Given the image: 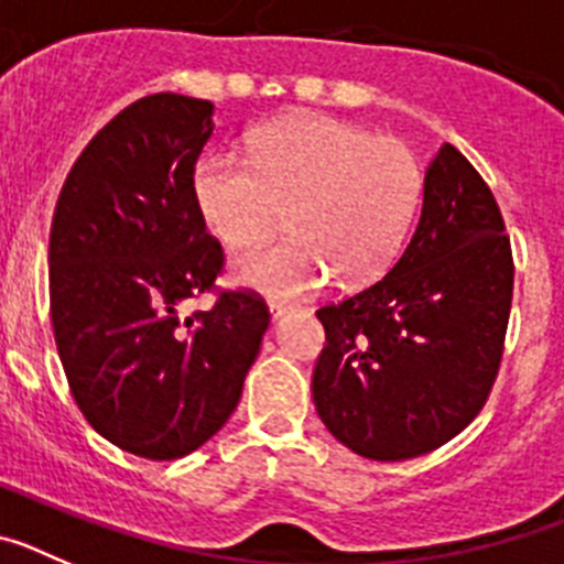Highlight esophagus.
<instances>
[{"instance_id": "1", "label": "esophagus", "mask_w": 564, "mask_h": 564, "mask_svg": "<svg viewBox=\"0 0 564 564\" xmlns=\"http://www.w3.org/2000/svg\"><path fill=\"white\" fill-rule=\"evenodd\" d=\"M268 311H271L273 318H282V316H288L293 307L288 305V302H268Z\"/></svg>"}]
</instances>
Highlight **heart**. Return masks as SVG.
<instances>
[{
  "instance_id": "1",
  "label": "heart",
  "mask_w": 564,
  "mask_h": 564,
  "mask_svg": "<svg viewBox=\"0 0 564 564\" xmlns=\"http://www.w3.org/2000/svg\"><path fill=\"white\" fill-rule=\"evenodd\" d=\"M194 203L214 237L257 246L282 226L291 237L239 257V285L279 299L305 296L336 273L370 285L401 253L423 197V169L398 138L327 115H291L251 134V163L234 154L200 158Z\"/></svg>"
}]
</instances>
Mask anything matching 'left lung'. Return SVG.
I'll return each instance as SVG.
<instances>
[{
  "label": "left lung",
  "instance_id": "1",
  "mask_svg": "<svg viewBox=\"0 0 564 564\" xmlns=\"http://www.w3.org/2000/svg\"><path fill=\"white\" fill-rule=\"evenodd\" d=\"M491 188L452 143L423 174L421 220L383 279L316 311L327 347L313 403L370 460H410L463 432L500 370L514 262Z\"/></svg>",
  "mask_w": 564,
  "mask_h": 564
}]
</instances>
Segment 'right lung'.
<instances>
[{"instance_id":"add662e5","label":"right lung","mask_w":564,"mask_h":564,"mask_svg":"<svg viewBox=\"0 0 564 564\" xmlns=\"http://www.w3.org/2000/svg\"><path fill=\"white\" fill-rule=\"evenodd\" d=\"M212 132V101H134L69 169L50 228V316L69 390L98 435L149 460L223 430L271 322L253 293L181 316L223 268L192 192Z\"/></svg>"}]
</instances>
